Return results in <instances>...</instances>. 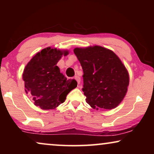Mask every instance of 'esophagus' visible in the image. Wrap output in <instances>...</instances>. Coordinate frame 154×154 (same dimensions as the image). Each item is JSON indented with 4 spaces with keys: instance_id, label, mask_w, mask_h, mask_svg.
Instances as JSON below:
<instances>
[{
    "instance_id": "1",
    "label": "esophagus",
    "mask_w": 154,
    "mask_h": 154,
    "mask_svg": "<svg viewBox=\"0 0 154 154\" xmlns=\"http://www.w3.org/2000/svg\"><path fill=\"white\" fill-rule=\"evenodd\" d=\"M74 78H75V79L76 80L78 84H80V83H81V78H80L79 76H78V75H75Z\"/></svg>"
}]
</instances>
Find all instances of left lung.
Instances as JSON below:
<instances>
[{"label":"left lung","instance_id":"left-lung-1","mask_svg":"<svg viewBox=\"0 0 154 154\" xmlns=\"http://www.w3.org/2000/svg\"><path fill=\"white\" fill-rule=\"evenodd\" d=\"M83 71V91L86 102L94 109H112L125 97L129 74L111 50L94 45L73 50Z\"/></svg>","mask_w":154,"mask_h":154}]
</instances>
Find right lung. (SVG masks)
<instances>
[{"label": "right lung", "mask_w": 154, "mask_h": 154, "mask_svg": "<svg viewBox=\"0 0 154 154\" xmlns=\"http://www.w3.org/2000/svg\"><path fill=\"white\" fill-rule=\"evenodd\" d=\"M68 54V50L46 48L33 56L24 69L25 91L43 110L55 109L77 86L75 80H67L57 66L62 55Z\"/></svg>", "instance_id": "right-lung-1"}]
</instances>
